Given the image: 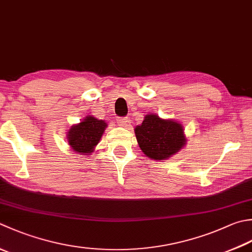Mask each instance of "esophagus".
I'll return each mask as SVG.
<instances>
[{
  "label": "esophagus",
  "instance_id": "1",
  "mask_svg": "<svg viewBox=\"0 0 252 252\" xmlns=\"http://www.w3.org/2000/svg\"><path fill=\"white\" fill-rule=\"evenodd\" d=\"M118 123H119V126H126L130 123V119L127 117H122L118 119Z\"/></svg>",
  "mask_w": 252,
  "mask_h": 252
}]
</instances>
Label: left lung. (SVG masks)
Segmentation results:
<instances>
[{"instance_id": "8db88e82", "label": "left lung", "mask_w": 252, "mask_h": 252, "mask_svg": "<svg viewBox=\"0 0 252 252\" xmlns=\"http://www.w3.org/2000/svg\"><path fill=\"white\" fill-rule=\"evenodd\" d=\"M135 135L142 152L153 159H167L184 147V129L178 122L162 120L156 115H147Z\"/></svg>"}]
</instances>
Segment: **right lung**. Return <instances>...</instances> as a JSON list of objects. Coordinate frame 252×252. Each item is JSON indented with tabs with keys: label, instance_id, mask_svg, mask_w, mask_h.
<instances>
[{
	"label": "right lung",
	"instance_id": "1",
	"mask_svg": "<svg viewBox=\"0 0 252 252\" xmlns=\"http://www.w3.org/2000/svg\"><path fill=\"white\" fill-rule=\"evenodd\" d=\"M106 126L105 121L94 117H86L80 125L73 126L68 131V144L74 151L87 155L98 144Z\"/></svg>",
	"mask_w": 252,
	"mask_h": 252
}]
</instances>
